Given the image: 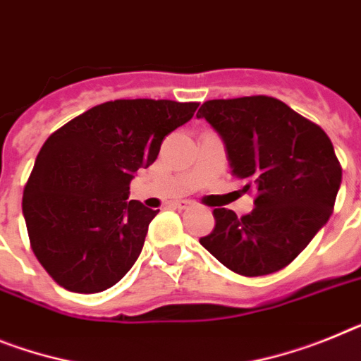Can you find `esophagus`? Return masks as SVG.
Wrapping results in <instances>:
<instances>
[{
    "label": "esophagus",
    "mask_w": 361,
    "mask_h": 361,
    "mask_svg": "<svg viewBox=\"0 0 361 361\" xmlns=\"http://www.w3.org/2000/svg\"><path fill=\"white\" fill-rule=\"evenodd\" d=\"M173 206L175 208H178V210H186V208H190V206H192V202L190 201H173Z\"/></svg>",
    "instance_id": "34e87169"
}]
</instances>
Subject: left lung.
I'll return each mask as SVG.
<instances>
[{
	"instance_id": "left-lung-1",
	"label": "left lung",
	"mask_w": 361,
	"mask_h": 361,
	"mask_svg": "<svg viewBox=\"0 0 361 361\" xmlns=\"http://www.w3.org/2000/svg\"><path fill=\"white\" fill-rule=\"evenodd\" d=\"M221 135L232 175L254 190V210L215 208L201 245L246 277L285 269L334 210L341 166L327 133L272 97L204 102L197 113Z\"/></svg>"
}]
</instances>
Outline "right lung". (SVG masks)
Segmentation results:
<instances>
[{"mask_svg":"<svg viewBox=\"0 0 361 361\" xmlns=\"http://www.w3.org/2000/svg\"><path fill=\"white\" fill-rule=\"evenodd\" d=\"M197 107L151 98L106 102L45 140L21 206L30 248L58 285L94 294L129 272L159 214L128 201L129 183Z\"/></svg>","mask_w":361,"mask_h":361,"instance_id":"add662e5","label":"right lung"}]
</instances>
